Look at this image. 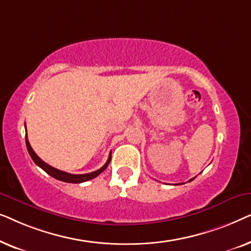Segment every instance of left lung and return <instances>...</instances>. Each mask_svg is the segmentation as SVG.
Returning a JSON list of instances; mask_svg holds the SVG:
<instances>
[{"label": "left lung", "mask_w": 251, "mask_h": 251, "mask_svg": "<svg viewBox=\"0 0 251 251\" xmlns=\"http://www.w3.org/2000/svg\"><path fill=\"white\" fill-rule=\"evenodd\" d=\"M193 179H194V178H192V179H191V180H190V181H192V180H193Z\"/></svg>", "instance_id": "obj_1"}]
</instances>
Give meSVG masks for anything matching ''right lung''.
<instances>
[{"label": "right lung", "mask_w": 251, "mask_h": 251, "mask_svg": "<svg viewBox=\"0 0 251 251\" xmlns=\"http://www.w3.org/2000/svg\"><path fill=\"white\" fill-rule=\"evenodd\" d=\"M26 146H27V151H28L30 157H32L34 162H35L36 166H39L41 169H43L44 171L48 175H50L51 177L56 178L58 180H61V181H65V183H73V184H78V183H83V181H87V180H90L92 178L97 177L98 175H100L102 171H104L106 168H107L108 163L111 162V153H109V156H108V160L107 162H106L104 166H102L100 169L94 171V173H89V174H83V175H73V174H68V173H65V171H61V170H58L56 168L49 166V164L44 162L40 159L39 156L36 155V153L34 152L32 146H30V144L28 142V139H27V132H26Z\"/></svg>", "instance_id": "1"}]
</instances>
